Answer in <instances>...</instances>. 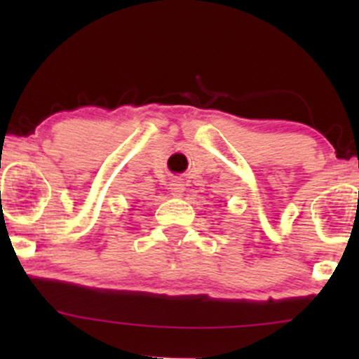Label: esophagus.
<instances>
[{
    "label": "esophagus",
    "mask_w": 359,
    "mask_h": 359,
    "mask_svg": "<svg viewBox=\"0 0 359 359\" xmlns=\"http://www.w3.org/2000/svg\"><path fill=\"white\" fill-rule=\"evenodd\" d=\"M184 191H185L184 180L179 179V180H174V182L170 184V192L174 197H180L184 194Z\"/></svg>",
    "instance_id": "obj_1"
}]
</instances>
